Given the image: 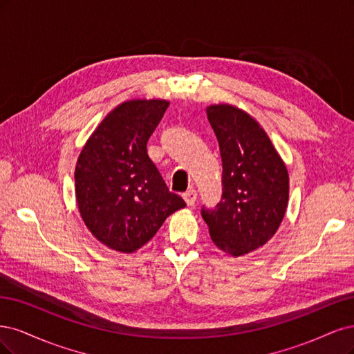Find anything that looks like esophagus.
<instances>
[{
    "instance_id": "1",
    "label": "esophagus",
    "mask_w": 354,
    "mask_h": 354,
    "mask_svg": "<svg viewBox=\"0 0 354 354\" xmlns=\"http://www.w3.org/2000/svg\"><path fill=\"white\" fill-rule=\"evenodd\" d=\"M184 200L187 201L188 206H194V203L197 201V191L194 188H189L188 191L184 192Z\"/></svg>"
}]
</instances>
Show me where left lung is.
Here are the masks:
<instances>
[{
    "instance_id": "left-lung-1",
    "label": "left lung",
    "mask_w": 354,
    "mask_h": 354,
    "mask_svg": "<svg viewBox=\"0 0 354 354\" xmlns=\"http://www.w3.org/2000/svg\"><path fill=\"white\" fill-rule=\"evenodd\" d=\"M207 119L222 157V197L201 207L212 241L241 256L265 245L279 227L288 203V172L266 132L247 113L219 104Z\"/></svg>"
}]
</instances>
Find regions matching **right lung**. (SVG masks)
<instances>
[{"label": "right lung", "mask_w": 354, "mask_h": 354, "mask_svg": "<svg viewBox=\"0 0 354 354\" xmlns=\"http://www.w3.org/2000/svg\"><path fill=\"white\" fill-rule=\"evenodd\" d=\"M167 107L165 100L123 102L100 123L77 158L75 185L82 219L98 241L122 253L142 247L167 216L187 206L169 191L147 153Z\"/></svg>", "instance_id": "right-lung-1"}]
</instances>
